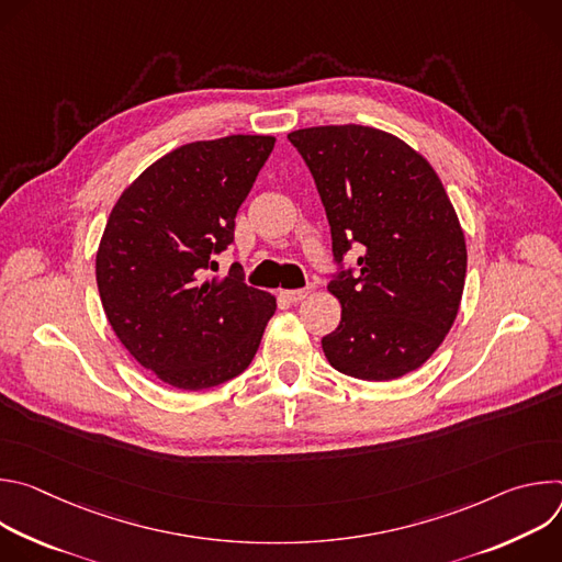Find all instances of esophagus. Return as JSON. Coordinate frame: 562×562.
<instances>
[{
	"label": "esophagus",
	"instance_id": "obj_1",
	"mask_svg": "<svg viewBox=\"0 0 562 562\" xmlns=\"http://www.w3.org/2000/svg\"><path fill=\"white\" fill-rule=\"evenodd\" d=\"M306 293H308V289H293V291H280V295L286 300V302H300V300H304L306 297Z\"/></svg>",
	"mask_w": 562,
	"mask_h": 562
}]
</instances>
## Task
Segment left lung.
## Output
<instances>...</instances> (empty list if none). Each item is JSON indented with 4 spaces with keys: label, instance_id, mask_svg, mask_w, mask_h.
Listing matches in <instances>:
<instances>
[{
    "label": "left lung",
    "instance_id": "obj_1",
    "mask_svg": "<svg viewBox=\"0 0 562 562\" xmlns=\"http://www.w3.org/2000/svg\"><path fill=\"white\" fill-rule=\"evenodd\" d=\"M331 226L329 291L340 325L323 338L334 369L395 380L440 347L458 315L467 247L458 215L431 165L391 133L313 126L289 133ZM356 248V268L344 256Z\"/></svg>",
    "mask_w": 562,
    "mask_h": 562
}]
</instances>
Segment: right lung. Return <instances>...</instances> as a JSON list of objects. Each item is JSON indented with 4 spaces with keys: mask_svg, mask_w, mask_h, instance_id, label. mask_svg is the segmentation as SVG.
Here are the masks:
<instances>
[{
    "mask_svg": "<svg viewBox=\"0 0 562 562\" xmlns=\"http://www.w3.org/2000/svg\"><path fill=\"white\" fill-rule=\"evenodd\" d=\"M271 135L184 144L150 165L106 222L95 276L109 323L128 353L184 391L243 373L276 313V297L222 280L213 260L233 245L235 213L273 150Z\"/></svg>",
    "mask_w": 562,
    "mask_h": 562,
    "instance_id": "1",
    "label": "right lung"
}]
</instances>
